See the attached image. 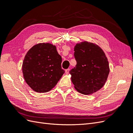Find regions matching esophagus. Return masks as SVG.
Wrapping results in <instances>:
<instances>
[{
  "label": "esophagus",
  "instance_id": "obj_1",
  "mask_svg": "<svg viewBox=\"0 0 133 133\" xmlns=\"http://www.w3.org/2000/svg\"><path fill=\"white\" fill-rule=\"evenodd\" d=\"M69 71H70V69H69V68H68V69L65 70V73L66 74H69Z\"/></svg>",
  "mask_w": 133,
  "mask_h": 133
}]
</instances>
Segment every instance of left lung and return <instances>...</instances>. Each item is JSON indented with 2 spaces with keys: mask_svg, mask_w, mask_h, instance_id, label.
Returning a JSON list of instances; mask_svg holds the SVG:
<instances>
[{
  "mask_svg": "<svg viewBox=\"0 0 133 133\" xmlns=\"http://www.w3.org/2000/svg\"><path fill=\"white\" fill-rule=\"evenodd\" d=\"M74 55L76 65L69 73L75 89L85 95L100 90L105 84L110 71L103 50L96 44L84 42L76 44Z\"/></svg>",
  "mask_w": 133,
  "mask_h": 133,
  "instance_id": "left-lung-1",
  "label": "left lung"
}]
</instances>
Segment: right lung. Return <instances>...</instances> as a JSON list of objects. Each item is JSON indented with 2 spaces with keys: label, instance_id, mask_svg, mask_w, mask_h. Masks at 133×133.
Segmentation results:
<instances>
[{
  "label": "right lung",
  "instance_id": "1",
  "mask_svg": "<svg viewBox=\"0 0 133 133\" xmlns=\"http://www.w3.org/2000/svg\"><path fill=\"white\" fill-rule=\"evenodd\" d=\"M62 62L55 45L38 44L29 49L23 60L24 78L34 91L40 93L49 91L65 73Z\"/></svg>",
  "mask_w": 133,
  "mask_h": 133
}]
</instances>
